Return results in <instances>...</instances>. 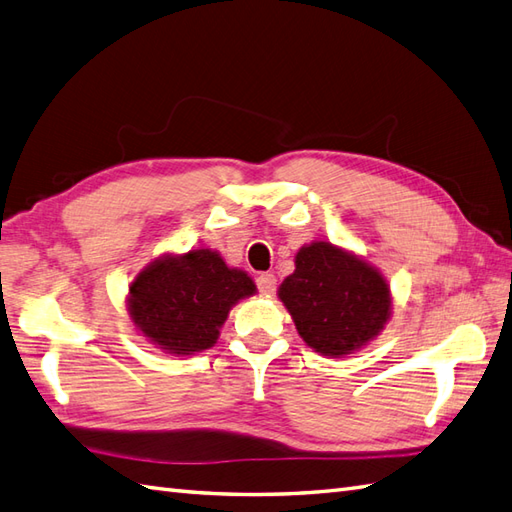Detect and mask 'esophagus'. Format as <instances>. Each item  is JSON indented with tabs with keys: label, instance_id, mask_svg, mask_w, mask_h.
I'll list each match as a JSON object with an SVG mask.
<instances>
[{
	"label": "esophagus",
	"instance_id": "obj_1",
	"mask_svg": "<svg viewBox=\"0 0 512 512\" xmlns=\"http://www.w3.org/2000/svg\"><path fill=\"white\" fill-rule=\"evenodd\" d=\"M255 283H257V290L266 296L275 294V290H277V277L270 275V272H261V275H257Z\"/></svg>",
	"mask_w": 512,
	"mask_h": 512
}]
</instances>
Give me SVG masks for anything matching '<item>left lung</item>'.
<instances>
[{"instance_id":"8db88e82","label":"left lung","mask_w":512,"mask_h":512,"mask_svg":"<svg viewBox=\"0 0 512 512\" xmlns=\"http://www.w3.org/2000/svg\"><path fill=\"white\" fill-rule=\"evenodd\" d=\"M294 266L279 285V299L307 347L342 358L384 329L390 288L379 270L329 242L303 246Z\"/></svg>"}]
</instances>
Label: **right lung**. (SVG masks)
I'll list each match as a JSON object with an SVG mask.
<instances>
[{
  "label": "right lung",
  "instance_id": "right-lung-1",
  "mask_svg": "<svg viewBox=\"0 0 512 512\" xmlns=\"http://www.w3.org/2000/svg\"><path fill=\"white\" fill-rule=\"evenodd\" d=\"M244 270L209 248L154 259L130 283L135 327L165 353L192 355L216 344L231 307L255 294Z\"/></svg>",
  "mask_w": 512,
  "mask_h": 512
}]
</instances>
